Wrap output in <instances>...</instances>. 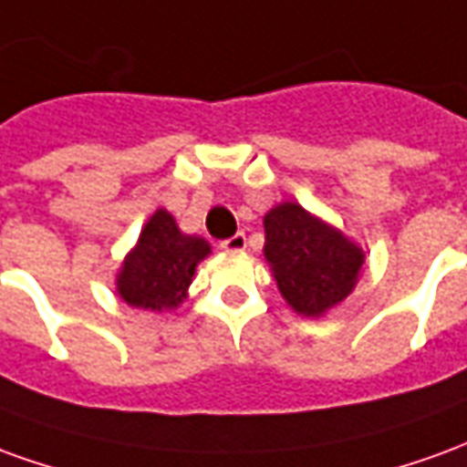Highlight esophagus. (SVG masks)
Listing matches in <instances>:
<instances>
[{"mask_svg": "<svg viewBox=\"0 0 467 467\" xmlns=\"http://www.w3.org/2000/svg\"><path fill=\"white\" fill-rule=\"evenodd\" d=\"M221 249L231 251V254H239V251L246 249V236H244V234H236V236H231V239L221 241Z\"/></svg>", "mask_w": 467, "mask_h": 467, "instance_id": "1", "label": "esophagus"}]
</instances>
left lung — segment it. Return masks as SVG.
Wrapping results in <instances>:
<instances>
[{"instance_id":"1","label":"left lung","mask_w":467,"mask_h":467,"mask_svg":"<svg viewBox=\"0 0 467 467\" xmlns=\"http://www.w3.org/2000/svg\"><path fill=\"white\" fill-rule=\"evenodd\" d=\"M264 256L281 296L302 317H324L355 292L365 251L324 218L294 201L264 216Z\"/></svg>"}]
</instances>
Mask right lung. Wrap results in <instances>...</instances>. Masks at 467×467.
Instances as JSON below:
<instances>
[{
    "label": "right lung",
    "mask_w": 467,
    "mask_h": 467,
    "mask_svg": "<svg viewBox=\"0 0 467 467\" xmlns=\"http://www.w3.org/2000/svg\"><path fill=\"white\" fill-rule=\"evenodd\" d=\"M208 254L211 244L206 239L183 234L173 213L158 208L118 269V296L135 309L173 312L188 296L198 264Z\"/></svg>",
    "instance_id": "right-lung-1"
}]
</instances>
